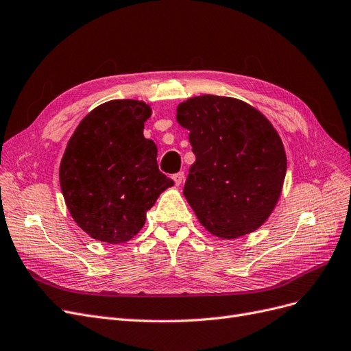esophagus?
Listing matches in <instances>:
<instances>
[{
	"label": "esophagus",
	"mask_w": 351,
	"mask_h": 351,
	"mask_svg": "<svg viewBox=\"0 0 351 351\" xmlns=\"http://www.w3.org/2000/svg\"><path fill=\"white\" fill-rule=\"evenodd\" d=\"M173 180H175V184H176V186H179L180 184L184 182V179H185V175H184V172H179V173H175L173 176Z\"/></svg>",
	"instance_id": "34e87169"
}]
</instances>
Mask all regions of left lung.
Here are the masks:
<instances>
[{"label": "left lung", "instance_id": "obj_1", "mask_svg": "<svg viewBox=\"0 0 351 351\" xmlns=\"http://www.w3.org/2000/svg\"><path fill=\"white\" fill-rule=\"evenodd\" d=\"M195 163L184 197L213 236L234 240L262 227L280 198L287 153L276 128L250 104L201 95L180 102Z\"/></svg>", "mask_w": 351, "mask_h": 351}]
</instances>
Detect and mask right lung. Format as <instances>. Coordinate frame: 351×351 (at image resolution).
<instances>
[{
	"mask_svg": "<svg viewBox=\"0 0 351 351\" xmlns=\"http://www.w3.org/2000/svg\"><path fill=\"white\" fill-rule=\"evenodd\" d=\"M152 108L112 99L77 124L59 166V182L73 221L104 243L132 240L146 213L173 180L158 167V147L143 136Z\"/></svg>",
	"mask_w": 351,
	"mask_h": 351,
	"instance_id": "add662e5",
	"label": "right lung"
}]
</instances>
